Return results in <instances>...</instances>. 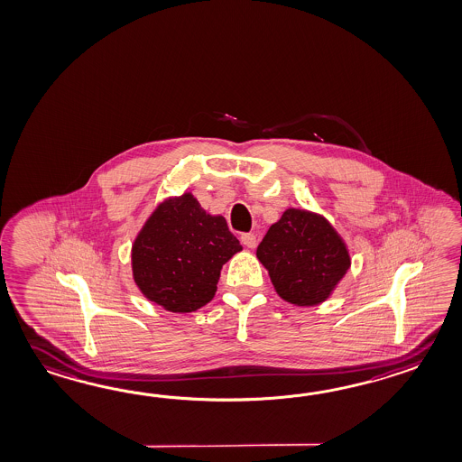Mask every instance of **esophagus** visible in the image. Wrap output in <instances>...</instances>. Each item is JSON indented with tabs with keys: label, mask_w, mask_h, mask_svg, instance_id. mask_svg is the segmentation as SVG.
I'll list each match as a JSON object with an SVG mask.
<instances>
[{
	"label": "esophagus",
	"mask_w": 462,
	"mask_h": 462,
	"mask_svg": "<svg viewBox=\"0 0 462 462\" xmlns=\"http://www.w3.org/2000/svg\"><path fill=\"white\" fill-rule=\"evenodd\" d=\"M240 242L246 246V248H255L256 246V236L254 234H244L240 236Z\"/></svg>",
	"instance_id": "obj_1"
}]
</instances>
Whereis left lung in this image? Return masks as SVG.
Returning a JSON list of instances; mask_svg holds the SVG:
<instances>
[{"label":"left lung","mask_w":462,"mask_h":462,"mask_svg":"<svg viewBox=\"0 0 462 462\" xmlns=\"http://www.w3.org/2000/svg\"><path fill=\"white\" fill-rule=\"evenodd\" d=\"M278 295L291 305L323 303L351 265L348 248L319 214L287 208L256 248Z\"/></svg>","instance_id":"obj_1"}]
</instances>
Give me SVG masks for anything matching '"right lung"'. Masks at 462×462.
<instances>
[{"instance_id": "1", "label": "right lung", "mask_w": 462, "mask_h": 462, "mask_svg": "<svg viewBox=\"0 0 462 462\" xmlns=\"http://www.w3.org/2000/svg\"><path fill=\"white\" fill-rule=\"evenodd\" d=\"M240 250L224 217L207 214L190 192L169 197L134 240V282L167 311L190 313L214 298L220 270Z\"/></svg>"}]
</instances>
